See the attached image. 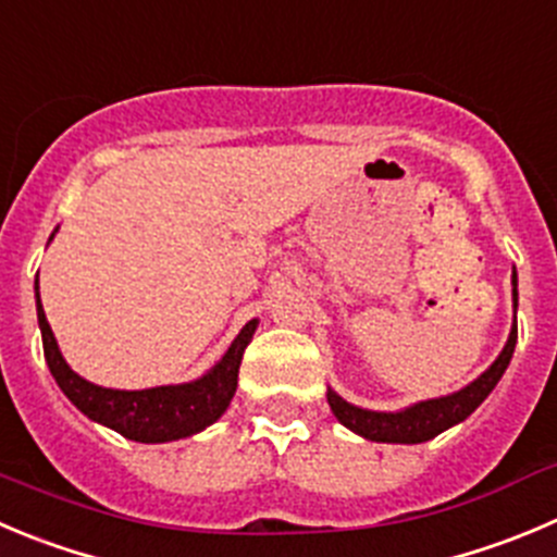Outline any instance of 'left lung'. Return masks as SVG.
<instances>
[{"mask_svg": "<svg viewBox=\"0 0 557 557\" xmlns=\"http://www.w3.org/2000/svg\"><path fill=\"white\" fill-rule=\"evenodd\" d=\"M513 314H517V273H513ZM513 344H517V317H513V327L508 333V342L503 352L497 355V361L486 369L481 377L473 383L465 385L457 394L441 396V399H426L418 405L405 407L399 412H377V410H363L349 401H344L336 391L327 388V405H331L333 416L338 423L352 429L355 434H361L367 441L374 443H426L437 437L441 432L451 429L454 423L465 421L486 396L497 385V380L506 372L508 361L513 355Z\"/></svg>", "mask_w": 557, "mask_h": 557, "instance_id": "1", "label": "left lung"}]
</instances>
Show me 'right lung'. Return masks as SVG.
Instances as JSON below:
<instances>
[{"label":"right lung","mask_w":557,"mask_h":557,"mask_svg":"<svg viewBox=\"0 0 557 557\" xmlns=\"http://www.w3.org/2000/svg\"><path fill=\"white\" fill-rule=\"evenodd\" d=\"M35 298L37 325H40V333H44L46 363H49L62 394L87 418L114 429V432L136 443H172L180 441V437H190V434L202 432L205 426L219 421L226 407H230L232 396H235L243 352H246L248 342H251L253 331H257V320L246 322V327L237 333V338L230 344L224 358L208 374L194 380V383L158 385V388L145 391H116L89 383V380L78 377L67 367L60 347H57L49 320H46L37 282Z\"/></svg>","instance_id":"right-lung-1"}]
</instances>
